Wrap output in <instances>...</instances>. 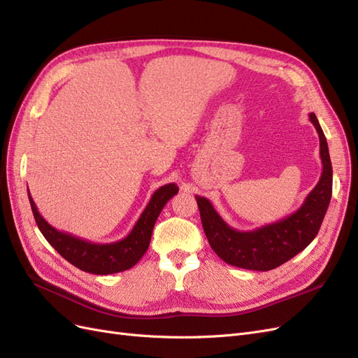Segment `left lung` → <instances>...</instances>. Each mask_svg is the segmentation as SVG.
Masks as SVG:
<instances>
[{
  "mask_svg": "<svg viewBox=\"0 0 358 358\" xmlns=\"http://www.w3.org/2000/svg\"><path fill=\"white\" fill-rule=\"evenodd\" d=\"M309 119L320 137L322 173L315 188L294 213L251 231H237L221 218L208 199L196 196L206 237L227 264L267 272L296 257L318 234L331 199L333 169L327 140L315 113H310Z\"/></svg>",
  "mask_w": 358,
  "mask_h": 358,
  "instance_id": "1",
  "label": "left lung"
}]
</instances>
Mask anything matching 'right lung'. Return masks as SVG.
I'll use <instances>...</instances> for the list:
<instances>
[{
    "label": "right lung",
    "instance_id": "right-lung-1",
    "mask_svg": "<svg viewBox=\"0 0 358 358\" xmlns=\"http://www.w3.org/2000/svg\"><path fill=\"white\" fill-rule=\"evenodd\" d=\"M178 191L179 188L176 183H169V185L158 188L154 192V196L150 197L143 213L140 215L131 233L124 237L122 241L112 243H92L80 239V237L53 229L38 213L34 200L29 196V191L28 199L41 234L55 248V251H58L69 263L83 270V272L94 275H112L131 268L145 255L150 243V236H152L157 218L166 203L175 194H178Z\"/></svg>",
    "mask_w": 358,
    "mask_h": 358
}]
</instances>
